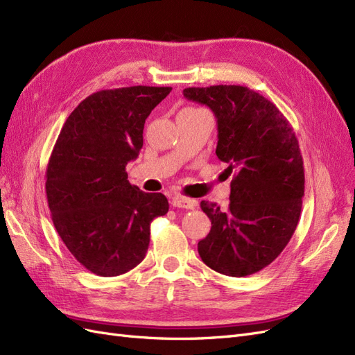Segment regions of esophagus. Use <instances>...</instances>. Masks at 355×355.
Here are the masks:
<instances>
[{
	"instance_id": "34e87169",
	"label": "esophagus",
	"mask_w": 355,
	"mask_h": 355,
	"mask_svg": "<svg viewBox=\"0 0 355 355\" xmlns=\"http://www.w3.org/2000/svg\"><path fill=\"white\" fill-rule=\"evenodd\" d=\"M171 204H173L175 207H179V209H194L197 206V201L192 200V198H185V197H175L173 201H171Z\"/></svg>"
}]
</instances>
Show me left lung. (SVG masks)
<instances>
[{
	"instance_id": "left-lung-1",
	"label": "left lung",
	"mask_w": 355,
	"mask_h": 355,
	"mask_svg": "<svg viewBox=\"0 0 355 355\" xmlns=\"http://www.w3.org/2000/svg\"><path fill=\"white\" fill-rule=\"evenodd\" d=\"M184 96L213 111L216 155L234 175L227 210L200 204L211 220L198 241L200 257L223 275L254 274L283 252L297 227L305 191L297 139L272 102L243 85L189 87Z\"/></svg>"
}]
</instances>
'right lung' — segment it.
<instances>
[{"instance_id":"1","label":"right lung","mask_w":355,"mask_h":355,"mask_svg":"<svg viewBox=\"0 0 355 355\" xmlns=\"http://www.w3.org/2000/svg\"><path fill=\"white\" fill-rule=\"evenodd\" d=\"M171 87L133 85L85 98L63 124L46 171L53 223L68 250L96 275L144 261L151 222L168 211L163 194L127 180L144 145L145 120Z\"/></svg>"}]
</instances>
